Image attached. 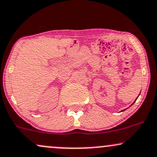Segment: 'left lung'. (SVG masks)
<instances>
[{
  "label": "left lung",
  "instance_id": "8db88e82",
  "mask_svg": "<svg viewBox=\"0 0 157 157\" xmlns=\"http://www.w3.org/2000/svg\"><path fill=\"white\" fill-rule=\"evenodd\" d=\"M137 99H135V101H136V100H137ZM135 101H134V102H133V104L135 102ZM133 104H132V105H133ZM124 110H125V109H124ZM124 110H122V111H124Z\"/></svg>",
  "mask_w": 157,
  "mask_h": 157
}]
</instances>
